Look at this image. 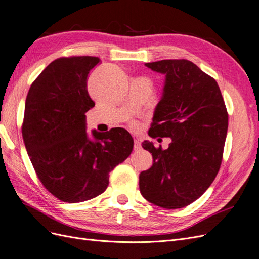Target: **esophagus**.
I'll use <instances>...</instances> for the list:
<instances>
[{
	"label": "esophagus",
	"instance_id": "obj_1",
	"mask_svg": "<svg viewBox=\"0 0 259 259\" xmlns=\"http://www.w3.org/2000/svg\"><path fill=\"white\" fill-rule=\"evenodd\" d=\"M141 148H142L141 142L139 140H135V151L139 152V151H141Z\"/></svg>",
	"mask_w": 259,
	"mask_h": 259
}]
</instances>
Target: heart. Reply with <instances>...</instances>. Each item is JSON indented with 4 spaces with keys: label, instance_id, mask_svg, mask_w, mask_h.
<instances>
[{
    "label": "heart",
    "instance_id": "heart-1",
    "mask_svg": "<svg viewBox=\"0 0 259 259\" xmlns=\"http://www.w3.org/2000/svg\"><path fill=\"white\" fill-rule=\"evenodd\" d=\"M130 127L132 128V129H139V123L138 122H136V121H131L130 122Z\"/></svg>",
    "mask_w": 259,
    "mask_h": 259
}]
</instances>
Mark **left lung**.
Segmentation results:
<instances>
[{
	"instance_id": "8db88e82",
	"label": "left lung",
	"mask_w": 259,
	"mask_h": 259,
	"mask_svg": "<svg viewBox=\"0 0 259 259\" xmlns=\"http://www.w3.org/2000/svg\"><path fill=\"white\" fill-rule=\"evenodd\" d=\"M165 75L148 135L171 138L168 149L145 141L153 155L151 169L140 174V190L147 201L181 208L201 197L218 175L228 129V113L216 80L186 59L145 64Z\"/></svg>"
}]
</instances>
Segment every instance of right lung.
Segmentation results:
<instances>
[{
	"mask_svg": "<svg viewBox=\"0 0 259 259\" xmlns=\"http://www.w3.org/2000/svg\"><path fill=\"white\" fill-rule=\"evenodd\" d=\"M98 57H61L32 82L24 105L22 138L38 180L53 196L76 203L108 186L110 172L131 155L133 139L122 128L86 132L95 102L87 89Z\"/></svg>",
	"mask_w": 259,
	"mask_h": 259,
	"instance_id": "right-lung-1",
	"label": "right lung"
}]
</instances>
